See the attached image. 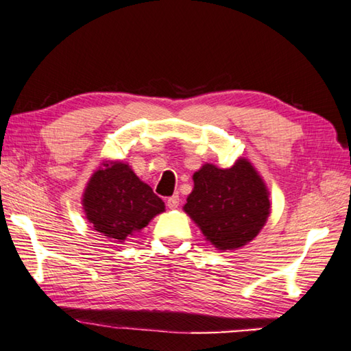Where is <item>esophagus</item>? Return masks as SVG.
Instances as JSON below:
<instances>
[{"instance_id":"obj_1","label":"esophagus","mask_w":351,"mask_h":351,"mask_svg":"<svg viewBox=\"0 0 351 351\" xmlns=\"http://www.w3.org/2000/svg\"><path fill=\"white\" fill-rule=\"evenodd\" d=\"M167 206H169V208H178V206H180V196L178 195L170 196L167 199Z\"/></svg>"}]
</instances>
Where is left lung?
Wrapping results in <instances>:
<instances>
[{
    "label": "left lung",
    "instance_id": "8db88e82",
    "mask_svg": "<svg viewBox=\"0 0 351 351\" xmlns=\"http://www.w3.org/2000/svg\"><path fill=\"white\" fill-rule=\"evenodd\" d=\"M193 182L184 210L216 248L245 245L264 227L270 215L269 192L247 159H238L230 169L202 165Z\"/></svg>",
    "mask_w": 351,
    "mask_h": 351
}]
</instances>
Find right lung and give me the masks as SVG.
Segmentation results:
<instances>
[{"instance_id": "1", "label": "right lung", "mask_w": 351, "mask_h": 351, "mask_svg": "<svg viewBox=\"0 0 351 351\" xmlns=\"http://www.w3.org/2000/svg\"><path fill=\"white\" fill-rule=\"evenodd\" d=\"M87 219L104 237L124 241L164 212V202L123 162L93 173L82 199Z\"/></svg>"}]
</instances>
